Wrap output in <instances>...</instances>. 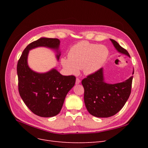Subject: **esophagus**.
<instances>
[{
	"label": "esophagus",
	"mask_w": 148,
	"mask_h": 148,
	"mask_svg": "<svg viewBox=\"0 0 148 148\" xmlns=\"http://www.w3.org/2000/svg\"><path fill=\"white\" fill-rule=\"evenodd\" d=\"M80 82H81V81H80V79H78V78H77L76 79V84H78L80 83Z\"/></svg>",
	"instance_id": "esophagus-1"
}]
</instances>
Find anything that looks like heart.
Listing matches in <instances>:
<instances>
[{
  "label": "heart",
  "mask_w": 148,
  "mask_h": 148,
  "mask_svg": "<svg viewBox=\"0 0 148 148\" xmlns=\"http://www.w3.org/2000/svg\"><path fill=\"white\" fill-rule=\"evenodd\" d=\"M68 56L62 58L61 64L70 74L77 75L79 69H83L84 75H91L104 65L109 50L104 45L82 41L70 49Z\"/></svg>",
  "instance_id": "obj_1"
}]
</instances>
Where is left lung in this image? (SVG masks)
Listing matches in <instances>:
<instances>
[{"label":"left lung","mask_w":148,"mask_h":148,"mask_svg":"<svg viewBox=\"0 0 148 148\" xmlns=\"http://www.w3.org/2000/svg\"><path fill=\"white\" fill-rule=\"evenodd\" d=\"M110 40L118 52L130 57L127 51L117 41ZM132 79L133 76L122 82L107 83L104 79L103 68L83 79L82 83L84 89V101L89 113L100 118H107L117 114L130 95Z\"/></svg>","instance_id":"left-lung-1"}]
</instances>
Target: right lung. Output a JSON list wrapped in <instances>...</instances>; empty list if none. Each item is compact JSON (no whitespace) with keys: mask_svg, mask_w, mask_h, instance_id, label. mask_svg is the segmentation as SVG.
Here are the masks:
<instances>
[{"mask_svg":"<svg viewBox=\"0 0 148 148\" xmlns=\"http://www.w3.org/2000/svg\"><path fill=\"white\" fill-rule=\"evenodd\" d=\"M60 41L57 38H41L27 46L17 64L18 91L22 100L30 110L42 117H52L60 112L67 93L75 83V76H64L56 68L45 73L36 72L28 64L29 52L39 47L56 52L59 61Z\"/></svg>","mask_w":148,"mask_h":148,"instance_id":"add662e5","label":"right lung"}]
</instances>
